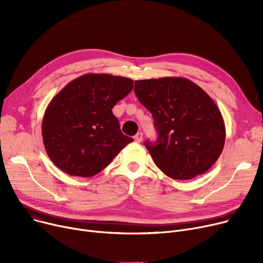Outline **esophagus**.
Here are the masks:
<instances>
[{"label":"esophagus","instance_id":"34e87169","mask_svg":"<svg viewBox=\"0 0 263 263\" xmlns=\"http://www.w3.org/2000/svg\"><path fill=\"white\" fill-rule=\"evenodd\" d=\"M134 141L136 143H141L143 141V133L142 132H139L135 136H134Z\"/></svg>","mask_w":263,"mask_h":263}]
</instances>
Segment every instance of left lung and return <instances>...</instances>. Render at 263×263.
<instances>
[{
	"label": "left lung",
	"mask_w": 263,
	"mask_h": 263,
	"mask_svg": "<svg viewBox=\"0 0 263 263\" xmlns=\"http://www.w3.org/2000/svg\"><path fill=\"white\" fill-rule=\"evenodd\" d=\"M134 92L155 120L158 140L145 146L157 166L176 180L208 171L226 139L223 116L211 97L180 77L135 81Z\"/></svg>",
	"instance_id": "obj_1"
}]
</instances>
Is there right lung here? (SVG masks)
Here are the masks:
<instances>
[{"instance_id": "obj_1", "label": "right lung", "mask_w": 263, "mask_h": 263, "mask_svg": "<svg viewBox=\"0 0 263 263\" xmlns=\"http://www.w3.org/2000/svg\"><path fill=\"white\" fill-rule=\"evenodd\" d=\"M133 88V80L87 73L54 97L43 119V140L51 161L70 176L100 173L133 139L122 134L112 108Z\"/></svg>"}]
</instances>
